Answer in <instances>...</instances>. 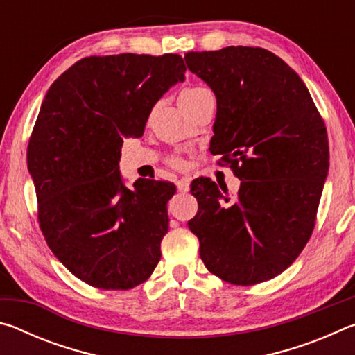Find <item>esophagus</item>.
Returning a JSON list of instances; mask_svg holds the SVG:
<instances>
[{"label":"esophagus","mask_w":355,"mask_h":355,"mask_svg":"<svg viewBox=\"0 0 355 355\" xmlns=\"http://www.w3.org/2000/svg\"><path fill=\"white\" fill-rule=\"evenodd\" d=\"M178 192H188L189 191V178H180L177 182Z\"/></svg>","instance_id":"obj_1"}]
</instances>
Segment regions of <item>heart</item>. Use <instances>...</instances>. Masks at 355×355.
Returning a JSON list of instances; mask_svg holds the SVG:
<instances>
[{
  "mask_svg": "<svg viewBox=\"0 0 355 355\" xmlns=\"http://www.w3.org/2000/svg\"><path fill=\"white\" fill-rule=\"evenodd\" d=\"M205 91H208V89L200 87V86H191V87L183 89V91L180 92V105H182V107L191 105L192 101H194L200 94H203ZM172 166H180V159H177V158L172 159Z\"/></svg>",
  "mask_w": 355,
  "mask_h": 355,
  "instance_id": "b5f03b06",
  "label": "heart"
}]
</instances>
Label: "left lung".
Masks as SVG:
<instances>
[{"label":"left lung","instance_id":"left-lung-1","mask_svg":"<svg viewBox=\"0 0 355 355\" xmlns=\"http://www.w3.org/2000/svg\"><path fill=\"white\" fill-rule=\"evenodd\" d=\"M192 73L216 95L209 150L241 180L230 199L196 178L199 211L188 222L209 272L255 285L285 271L311 236L329 172V141L307 86L264 48L186 53Z\"/></svg>","mask_w":355,"mask_h":355}]
</instances>
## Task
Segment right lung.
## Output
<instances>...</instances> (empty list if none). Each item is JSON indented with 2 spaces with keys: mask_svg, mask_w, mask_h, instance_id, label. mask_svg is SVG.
<instances>
[{
  "mask_svg": "<svg viewBox=\"0 0 355 355\" xmlns=\"http://www.w3.org/2000/svg\"><path fill=\"white\" fill-rule=\"evenodd\" d=\"M182 56L122 53L71 65L48 89L28 146V171L46 244L69 271L101 290L152 275L169 230L175 184L120 175L125 137H141L163 95L184 81Z\"/></svg>",
  "mask_w": 355,
  "mask_h": 355,
  "instance_id": "add662e5",
  "label": "right lung"
}]
</instances>
